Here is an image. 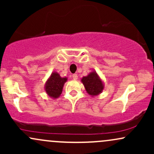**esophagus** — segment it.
I'll return each instance as SVG.
<instances>
[{
  "label": "esophagus",
  "instance_id": "obj_1",
  "mask_svg": "<svg viewBox=\"0 0 154 154\" xmlns=\"http://www.w3.org/2000/svg\"><path fill=\"white\" fill-rule=\"evenodd\" d=\"M72 78L74 79H77V78H78V76H77V74H74V75H72Z\"/></svg>",
  "mask_w": 154,
  "mask_h": 154
}]
</instances>
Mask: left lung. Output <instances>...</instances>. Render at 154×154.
Segmentation results:
<instances>
[{
  "mask_svg": "<svg viewBox=\"0 0 154 154\" xmlns=\"http://www.w3.org/2000/svg\"><path fill=\"white\" fill-rule=\"evenodd\" d=\"M81 82L86 91L92 97L98 95L104 89V84L102 79L95 71L91 72L85 77L81 79Z\"/></svg>",
  "mask_w": 154,
  "mask_h": 154,
  "instance_id": "8db88e82",
  "label": "left lung"
}]
</instances>
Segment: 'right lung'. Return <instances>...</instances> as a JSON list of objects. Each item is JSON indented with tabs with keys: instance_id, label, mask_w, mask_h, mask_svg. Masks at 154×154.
<instances>
[{
	"instance_id": "right-lung-1",
	"label": "right lung",
	"mask_w": 154,
	"mask_h": 154,
	"mask_svg": "<svg viewBox=\"0 0 154 154\" xmlns=\"http://www.w3.org/2000/svg\"><path fill=\"white\" fill-rule=\"evenodd\" d=\"M66 81L67 77H61L56 72H52L45 82L44 87L47 95L53 99L59 98L62 93L63 85Z\"/></svg>"
}]
</instances>
